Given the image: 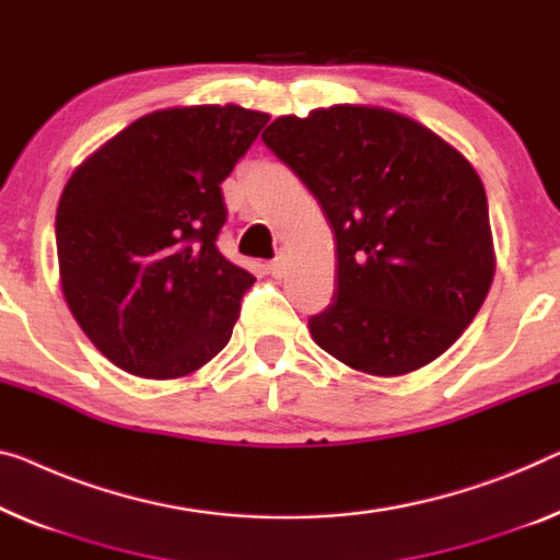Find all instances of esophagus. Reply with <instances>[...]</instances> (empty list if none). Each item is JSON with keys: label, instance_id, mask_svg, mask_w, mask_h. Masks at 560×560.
Returning <instances> with one entry per match:
<instances>
[{"label": "esophagus", "instance_id": "34e87169", "mask_svg": "<svg viewBox=\"0 0 560 560\" xmlns=\"http://www.w3.org/2000/svg\"><path fill=\"white\" fill-rule=\"evenodd\" d=\"M269 269H271V273H273V277H283V273H287V256H283V254H279L277 258H273V261L269 264Z\"/></svg>", "mask_w": 560, "mask_h": 560}]
</instances>
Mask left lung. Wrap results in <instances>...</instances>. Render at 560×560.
Instances as JSON below:
<instances>
[{"label": "left lung", "instance_id": "left-lung-1", "mask_svg": "<svg viewBox=\"0 0 560 560\" xmlns=\"http://www.w3.org/2000/svg\"><path fill=\"white\" fill-rule=\"evenodd\" d=\"M264 143L306 183L337 238V296L308 319L316 345L374 377L438 360L495 273L488 198L470 161L389 107L281 115Z\"/></svg>", "mask_w": 560, "mask_h": 560}]
</instances>
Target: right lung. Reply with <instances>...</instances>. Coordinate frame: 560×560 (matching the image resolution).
Masks as SVG:
<instances>
[{"label": "right lung", "instance_id": "add662e5", "mask_svg": "<svg viewBox=\"0 0 560 560\" xmlns=\"http://www.w3.org/2000/svg\"><path fill=\"white\" fill-rule=\"evenodd\" d=\"M266 122L241 105L165 107L70 175L55 219L62 294L115 366L178 380L229 345L256 279L215 246L221 183Z\"/></svg>", "mask_w": 560, "mask_h": 560}]
</instances>
